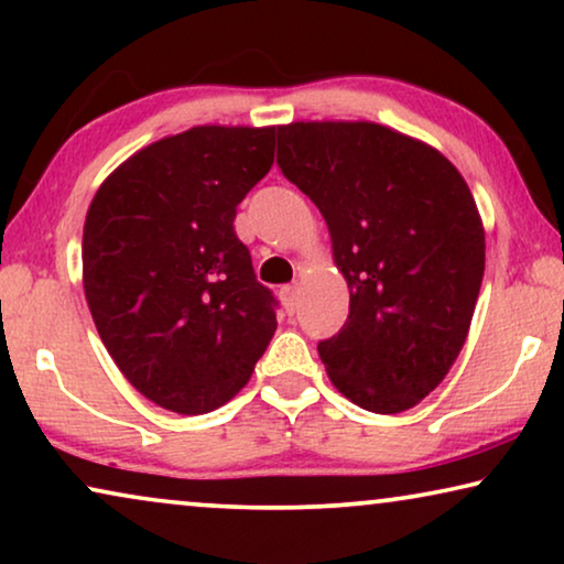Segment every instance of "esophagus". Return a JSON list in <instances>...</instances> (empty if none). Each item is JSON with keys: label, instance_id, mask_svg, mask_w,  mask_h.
Masks as SVG:
<instances>
[{"label": "esophagus", "instance_id": "obj_1", "mask_svg": "<svg viewBox=\"0 0 564 564\" xmlns=\"http://www.w3.org/2000/svg\"><path fill=\"white\" fill-rule=\"evenodd\" d=\"M280 297H282L284 311H288L290 315L297 311V284H288V288H282Z\"/></svg>", "mask_w": 564, "mask_h": 564}]
</instances>
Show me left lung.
<instances>
[{"label":"left lung","instance_id":"left-lung-1","mask_svg":"<svg viewBox=\"0 0 564 564\" xmlns=\"http://www.w3.org/2000/svg\"><path fill=\"white\" fill-rule=\"evenodd\" d=\"M276 164L318 207L349 318L318 354L334 388L372 413L419 405L467 341L485 228L457 166L369 120L276 126Z\"/></svg>","mask_w":564,"mask_h":564}]
</instances>
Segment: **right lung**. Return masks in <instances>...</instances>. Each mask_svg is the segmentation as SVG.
Masks as SVG:
<instances>
[{"mask_svg":"<svg viewBox=\"0 0 564 564\" xmlns=\"http://www.w3.org/2000/svg\"><path fill=\"white\" fill-rule=\"evenodd\" d=\"M274 164V128L197 126L135 151L84 220L82 280L99 338L166 411L236 398L276 330L236 207Z\"/></svg>","mask_w":564,"mask_h":564,"instance_id":"1","label":"right lung"}]
</instances>
